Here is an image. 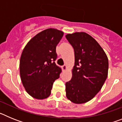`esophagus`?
<instances>
[{"mask_svg":"<svg viewBox=\"0 0 122 122\" xmlns=\"http://www.w3.org/2000/svg\"><path fill=\"white\" fill-rule=\"evenodd\" d=\"M62 68L63 71H65V70H66V68H67V66H66V65H63V66H62Z\"/></svg>","mask_w":122,"mask_h":122,"instance_id":"1","label":"esophagus"}]
</instances>
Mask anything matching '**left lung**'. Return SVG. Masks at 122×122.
Returning a JSON list of instances; mask_svg holds the SVG:
<instances>
[{
  "mask_svg": "<svg viewBox=\"0 0 122 122\" xmlns=\"http://www.w3.org/2000/svg\"><path fill=\"white\" fill-rule=\"evenodd\" d=\"M74 51L72 77L65 84L66 96L76 104L88 102L98 93L108 74L105 52L92 36L85 32L67 34Z\"/></svg>",
  "mask_w": 122,
  "mask_h": 122,
  "instance_id": "1",
  "label": "left lung"
}]
</instances>
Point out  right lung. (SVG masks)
I'll return each mask as SVG.
<instances>
[{"instance_id":"add662e5","label":"right lung","mask_w":122,"mask_h":122,"mask_svg":"<svg viewBox=\"0 0 122 122\" xmlns=\"http://www.w3.org/2000/svg\"><path fill=\"white\" fill-rule=\"evenodd\" d=\"M63 32L48 29L38 33L24 48L20 59L21 81L26 92L38 100L51 95L53 83L60 76L62 70L56 65V46Z\"/></svg>"}]
</instances>
